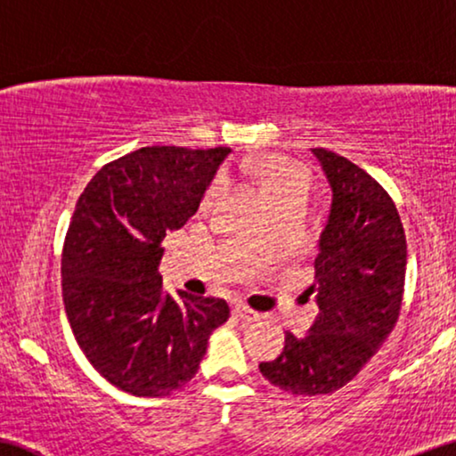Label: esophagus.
Wrapping results in <instances>:
<instances>
[{"instance_id":"esophagus-1","label":"esophagus","mask_w":456,"mask_h":456,"mask_svg":"<svg viewBox=\"0 0 456 456\" xmlns=\"http://www.w3.org/2000/svg\"><path fill=\"white\" fill-rule=\"evenodd\" d=\"M233 314L240 319H243V322H257V319H260V314L251 311L249 307H246V305H235Z\"/></svg>"}]
</instances>
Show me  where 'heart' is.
<instances>
[{"label": "heart", "instance_id": "heart-1", "mask_svg": "<svg viewBox=\"0 0 456 456\" xmlns=\"http://www.w3.org/2000/svg\"><path fill=\"white\" fill-rule=\"evenodd\" d=\"M246 169L260 180L264 192L268 194L274 207L309 200L311 190H314V178L309 169L282 155H264L254 161H246ZM223 188H225V180L219 178L207 192V202L219 199Z\"/></svg>", "mask_w": 456, "mask_h": 456}]
</instances>
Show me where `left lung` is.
<instances>
[{
  "instance_id": "1",
  "label": "left lung",
  "mask_w": 456,
  "mask_h": 456,
  "mask_svg": "<svg viewBox=\"0 0 456 456\" xmlns=\"http://www.w3.org/2000/svg\"><path fill=\"white\" fill-rule=\"evenodd\" d=\"M331 188L319 235L309 334L284 336L281 356L260 372L293 395H325L350 383L395 328L402 309L407 243L395 202L356 163L311 149Z\"/></svg>"
}]
</instances>
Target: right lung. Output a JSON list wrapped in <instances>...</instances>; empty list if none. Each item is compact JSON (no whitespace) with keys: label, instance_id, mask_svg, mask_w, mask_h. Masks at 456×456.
Here are the masks:
<instances>
[{"label":"right lung","instance_id":"obj_1","mask_svg":"<svg viewBox=\"0 0 456 456\" xmlns=\"http://www.w3.org/2000/svg\"><path fill=\"white\" fill-rule=\"evenodd\" d=\"M229 147H142L108 163L81 192L65 237L63 303L102 377L137 397L184 387L229 319L223 298L163 290L167 231L186 225Z\"/></svg>","mask_w":456,"mask_h":456}]
</instances>
